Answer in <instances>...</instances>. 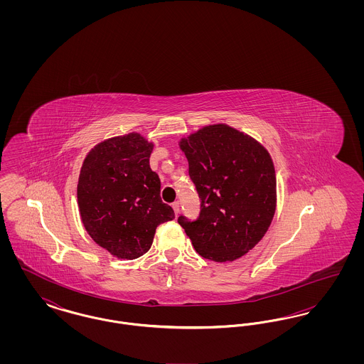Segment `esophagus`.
<instances>
[{"instance_id":"obj_1","label":"esophagus","mask_w":364,"mask_h":364,"mask_svg":"<svg viewBox=\"0 0 364 364\" xmlns=\"http://www.w3.org/2000/svg\"><path fill=\"white\" fill-rule=\"evenodd\" d=\"M172 208H173L174 213H176V215L180 213V203L178 202H173L172 203Z\"/></svg>"}]
</instances>
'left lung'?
I'll return each instance as SVG.
<instances>
[{"label":"left lung","mask_w":364,"mask_h":364,"mask_svg":"<svg viewBox=\"0 0 364 364\" xmlns=\"http://www.w3.org/2000/svg\"><path fill=\"white\" fill-rule=\"evenodd\" d=\"M180 149L200 198L195 221L180 215L196 252L214 262H232L252 250L276 211V172L272 156L255 139L225 125H208Z\"/></svg>","instance_id":"left-lung-1"}]
</instances>
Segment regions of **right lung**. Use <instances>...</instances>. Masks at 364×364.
<instances>
[{
    "label": "right lung",
    "instance_id": "obj_1",
    "mask_svg": "<svg viewBox=\"0 0 364 364\" xmlns=\"http://www.w3.org/2000/svg\"><path fill=\"white\" fill-rule=\"evenodd\" d=\"M154 144L139 134L107 139L86 156L77 184L80 217L91 239L119 259L146 254L156 226L174 218L150 168Z\"/></svg>",
    "mask_w": 364,
    "mask_h": 364
}]
</instances>
